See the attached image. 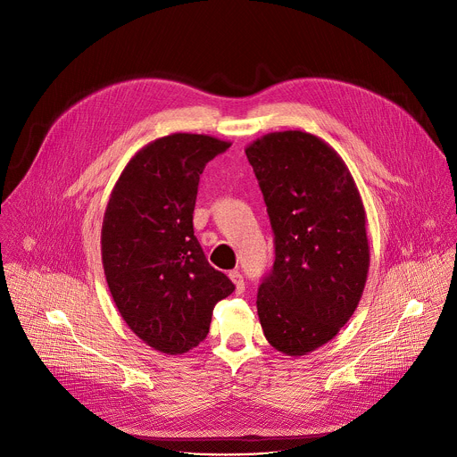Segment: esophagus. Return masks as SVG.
Masks as SVG:
<instances>
[{
  "instance_id": "1",
  "label": "esophagus",
  "mask_w": 457,
  "mask_h": 457,
  "mask_svg": "<svg viewBox=\"0 0 457 457\" xmlns=\"http://www.w3.org/2000/svg\"><path fill=\"white\" fill-rule=\"evenodd\" d=\"M229 278H231V282L235 284V291L240 295V293L244 291V287H245L244 277L240 275V271H229Z\"/></svg>"
}]
</instances>
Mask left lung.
Segmentation results:
<instances>
[{
  "instance_id": "8db88e82",
  "label": "left lung",
  "mask_w": 457,
  "mask_h": 457,
  "mask_svg": "<svg viewBox=\"0 0 457 457\" xmlns=\"http://www.w3.org/2000/svg\"><path fill=\"white\" fill-rule=\"evenodd\" d=\"M245 155L275 233L260 325L277 351L303 356L331 342L360 303L370 264L365 208L344 159L312 134H266Z\"/></svg>"
}]
</instances>
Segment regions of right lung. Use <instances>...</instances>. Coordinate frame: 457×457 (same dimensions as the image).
I'll list each match as a JSON object with an SVG mask.
<instances>
[{"label":"right lung","mask_w":457,"mask_h":457,"mask_svg":"<svg viewBox=\"0 0 457 457\" xmlns=\"http://www.w3.org/2000/svg\"><path fill=\"white\" fill-rule=\"evenodd\" d=\"M229 146L204 134L148 143L124 166L104 210L101 258L112 298L134 335L164 354L197 347L215 303L235 291L193 235L201 173Z\"/></svg>","instance_id":"right-lung-1"}]
</instances>
